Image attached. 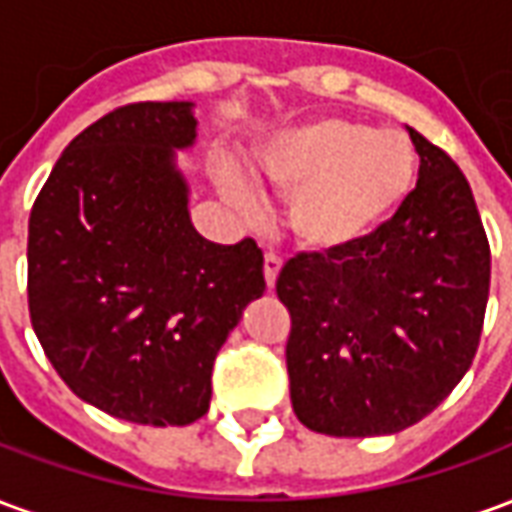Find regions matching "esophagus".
Segmentation results:
<instances>
[{
    "instance_id": "34e87169",
    "label": "esophagus",
    "mask_w": 512,
    "mask_h": 512,
    "mask_svg": "<svg viewBox=\"0 0 512 512\" xmlns=\"http://www.w3.org/2000/svg\"><path fill=\"white\" fill-rule=\"evenodd\" d=\"M263 271H266V285L268 288H274V285H277L279 271H282V260H279L277 255H266V260H263Z\"/></svg>"
}]
</instances>
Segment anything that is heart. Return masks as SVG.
<instances>
[{"label": "heart", "instance_id": "obj_1", "mask_svg": "<svg viewBox=\"0 0 512 512\" xmlns=\"http://www.w3.org/2000/svg\"><path fill=\"white\" fill-rule=\"evenodd\" d=\"M257 178L288 197L285 222L301 249L345 255L395 222L419 183L414 142L362 120L315 117L277 131L257 153ZM238 208H252L244 180H224Z\"/></svg>", "mask_w": 512, "mask_h": 512}]
</instances>
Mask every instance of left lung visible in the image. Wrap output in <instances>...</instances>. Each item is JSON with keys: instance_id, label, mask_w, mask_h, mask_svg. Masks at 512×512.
<instances>
[{"instance_id": "left-lung-1", "label": "left lung", "mask_w": 512, "mask_h": 512, "mask_svg": "<svg viewBox=\"0 0 512 512\" xmlns=\"http://www.w3.org/2000/svg\"><path fill=\"white\" fill-rule=\"evenodd\" d=\"M419 183L395 222L345 255L290 257L277 296L290 312L296 417L326 436H389L428 417L480 345L491 249L469 180L408 128Z\"/></svg>"}]
</instances>
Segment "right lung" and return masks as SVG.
Masks as SVG:
<instances>
[{
	"label": "right lung",
	"instance_id": "right-lung-1",
	"mask_svg": "<svg viewBox=\"0 0 512 512\" xmlns=\"http://www.w3.org/2000/svg\"><path fill=\"white\" fill-rule=\"evenodd\" d=\"M191 101L120 106L65 147L29 213V318L73 395L136 425H189L213 359L263 296L252 238L205 241L175 150Z\"/></svg>",
	"mask_w": 512,
	"mask_h": 512
}]
</instances>
